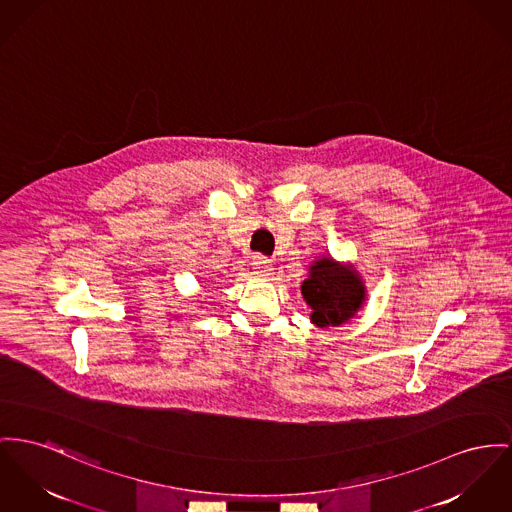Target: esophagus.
I'll return each instance as SVG.
<instances>
[{"label": "esophagus", "instance_id": "1", "mask_svg": "<svg viewBox=\"0 0 512 512\" xmlns=\"http://www.w3.org/2000/svg\"><path fill=\"white\" fill-rule=\"evenodd\" d=\"M252 268H254V273H256V275H260V277H268L273 270L272 260H268L266 256L256 254V256H254V260H252Z\"/></svg>", "mask_w": 512, "mask_h": 512}]
</instances>
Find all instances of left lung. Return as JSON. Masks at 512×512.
I'll use <instances>...</instances> for the list:
<instances>
[{
    "mask_svg": "<svg viewBox=\"0 0 512 512\" xmlns=\"http://www.w3.org/2000/svg\"><path fill=\"white\" fill-rule=\"evenodd\" d=\"M303 299L310 307V320L318 328L341 326L365 303V285L357 270L330 256L314 260L301 285Z\"/></svg>",
    "mask_w": 512,
    "mask_h": 512,
    "instance_id": "1",
    "label": "left lung"
}]
</instances>
